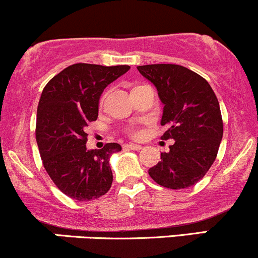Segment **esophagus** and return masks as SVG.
Here are the masks:
<instances>
[{
	"instance_id": "obj_1",
	"label": "esophagus",
	"mask_w": 258,
	"mask_h": 258,
	"mask_svg": "<svg viewBox=\"0 0 258 258\" xmlns=\"http://www.w3.org/2000/svg\"><path fill=\"white\" fill-rule=\"evenodd\" d=\"M124 148L130 149V150H140L141 145H138V144H126V145H124Z\"/></svg>"
}]
</instances>
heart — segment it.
I'll return each mask as SVG.
<instances>
[{
	"label": "heart",
	"mask_w": 258,
	"mask_h": 258,
	"mask_svg": "<svg viewBox=\"0 0 258 258\" xmlns=\"http://www.w3.org/2000/svg\"><path fill=\"white\" fill-rule=\"evenodd\" d=\"M129 134H132L133 137H137V135L139 134V132L135 128H129Z\"/></svg>",
	"instance_id": "1"
}]
</instances>
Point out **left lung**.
Returning <instances> with one entry per match:
<instances>
[{
  "instance_id": "left-lung-1",
  "label": "left lung",
  "mask_w": 258,
  "mask_h": 258,
  "mask_svg": "<svg viewBox=\"0 0 258 258\" xmlns=\"http://www.w3.org/2000/svg\"><path fill=\"white\" fill-rule=\"evenodd\" d=\"M138 70L156 87L163 104L161 125L168 129L161 138L174 140L149 174L170 189L190 187L215 161L223 138L217 96L207 80L184 66L155 63Z\"/></svg>"
}]
</instances>
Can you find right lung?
<instances>
[{
	"mask_svg": "<svg viewBox=\"0 0 258 258\" xmlns=\"http://www.w3.org/2000/svg\"><path fill=\"white\" fill-rule=\"evenodd\" d=\"M129 69L74 63L52 77L41 92L35 129L38 148L52 182L70 198L92 201L112 185L109 159L121 146L108 143L101 150H88L85 129L98 117L104 88Z\"/></svg>",
	"mask_w": 258,
	"mask_h": 258,
	"instance_id": "add662e5",
	"label": "right lung"
}]
</instances>
